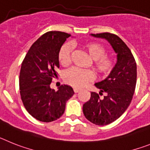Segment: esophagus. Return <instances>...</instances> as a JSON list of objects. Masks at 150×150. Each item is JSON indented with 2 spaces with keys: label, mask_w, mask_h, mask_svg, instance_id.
Here are the masks:
<instances>
[{
  "label": "esophagus",
  "mask_w": 150,
  "mask_h": 150,
  "mask_svg": "<svg viewBox=\"0 0 150 150\" xmlns=\"http://www.w3.org/2000/svg\"><path fill=\"white\" fill-rule=\"evenodd\" d=\"M81 89H79V88H74V92H75V93H79Z\"/></svg>",
  "instance_id": "obj_1"
}]
</instances>
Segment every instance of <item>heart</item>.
I'll return each mask as SVG.
<instances>
[{
    "instance_id": "heart-1",
    "label": "heart",
    "mask_w": 150,
    "mask_h": 150,
    "mask_svg": "<svg viewBox=\"0 0 150 150\" xmlns=\"http://www.w3.org/2000/svg\"><path fill=\"white\" fill-rule=\"evenodd\" d=\"M81 47L92 59V66L94 71L100 76L109 75L115 64V59L112 55L106 54V47L98 42L90 41L81 45ZM72 47L71 44L66 43L61 47L58 53V60L61 66L66 67L71 62ZM94 78L93 73L90 70L71 69L63 75V80L69 85L80 88L86 83L92 81Z\"/></svg>"
}]
</instances>
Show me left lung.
Instances as JSON below:
<instances>
[{"instance_id":"8db88e82","label":"left lung","mask_w":150,"mask_h":150,"mask_svg":"<svg viewBox=\"0 0 150 150\" xmlns=\"http://www.w3.org/2000/svg\"><path fill=\"white\" fill-rule=\"evenodd\" d=\"M95 38L107 40L117 53V62L109 76L94 84L99 94L105 93L103 98L91 92V98L83 105L84 116L97 125L112 123L125 112L134 93L137 83V64L131 50L120 38L104 32L91 34Z\"/></svg>"}]
</instances>
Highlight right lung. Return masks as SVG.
Returning a JSON list of instances; mask_svg holds the SVG:
<instances>
[{"mask_svg": "<svg viewBox=\"0 0 150 150\" xmlns=\"http://www.w3.org/2000/svg\"><path fill=\"white\" fill-rule=\"evenodd\" d=\"M70 36L56 31L44 34L30 47L21 66V99L28 112L40 122H50L60 118L67 100L74 94L69 85H61L57 91L50 86L57 76L59 49Z\"/></svg>", "mask_w": 150, "mask_h": 150, "instance_id": "add662e5", "label": "right lung"}]
</instances>
